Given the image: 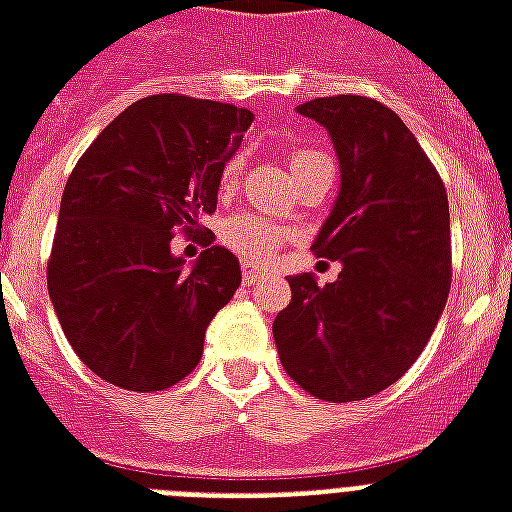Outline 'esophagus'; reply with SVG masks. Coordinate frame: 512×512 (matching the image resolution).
<instances>
[{
    "mask_svg": "<svg viewBox=\"0 0 512 512\" xmlns=\"http://www.w3.org/2000/svg\"><path fill=\"white\" fill-rule=\"evenodd\" d=\"M260 276H263V268L260 265H252V263H244L241 265V281L244 284H255V281H260Z\"/></svg>",
    "mask_w": 512,
    "mask_h": 512,
    "instance_id": "1",
    "label": "esophagus"
}]
</instances>
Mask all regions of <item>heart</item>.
I'll return each mask as SVG.
<instances>
[{
  "label": "heart",
  "instance_id": "obj_1",
  "mask_svg": "<svg viewBox=\"0 0 512 512\" xmlns=\"http://www.w3.org/2000/svg\"><path fill=\"white\" fill-rule=\"evenodd\" d=\"M319 151H297L292 156V170L295 167H303V164L313 162V159H319ZM239 172L241 164L239 159H233V162L225 164L223 177H220V183H223L225 191H231L233 185L239 183ZM287 239V231L281 228V225L271 223V220H265L260 215H247V212H241V215H231L220 225V241H223L225 247L236 252V255L247 257V260H255V263H263L268 257L279 249L281 241Z\"/></svg>",
  "mask_w": 512,
  "mask_h": 512
}]
</instances>
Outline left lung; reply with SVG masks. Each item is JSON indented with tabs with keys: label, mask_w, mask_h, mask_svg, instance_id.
I'll return each instance as SVG.
<instances>
[{
	"label": "left lung",
	"mask_w": 512,
	"mask_h": 512,
	"mask_svg": "<svg viewBox=\"0 0 512 512\" xmlns=\"http://www.w3.org/2000/svg\"><path fill=\"white\" fill-rule=\"evenodd\" d=\"M297 114L327 127L340 193L313 252L337 281L289 276L273 321L281 366L311 396L345 404L404 377L428 345L452 284L446 188L409 127L361 95L316 98Z\"/></svg>",
	"instance_id": "1"
}]
</instances>
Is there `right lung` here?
<instances>
[{
  "label": "right lung",
  "instance_id": "right-lung-1",
  "mask_svg": "<svg viewBox=\"0 0 512 512\" xmlns=\"http://www.w3.org/2000/svg\"><path fill=\"white\" fill-rule=\"evenodd\" d=\"M255 114L185 95L124 108L76 162L60 201L47 289L63 335L100 380L164 390L196 369L215 313L241 284L239 257L212 247L225 162ZM175 232L208 247L193 266Z\"/></svg>",
  "mask_w": 512,
  "mask_h": 512
}]
</instances>
